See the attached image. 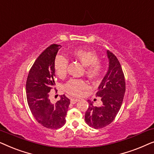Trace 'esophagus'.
Instances as JSON below:
<instances>
[{"instance_id": "obj_1", "label": "esophagus", "mask_w": 154, "mask_h": 154, "mask_svg": "<svg viewBox=\"0 0 154 154\" xmlns=\"http://www.w3.org/2000/svg\"><path fill=\"white\" fill-rule=\"evenodd\" d=\"M78 101H79V100H77V99H71V103L73 104H75Z\"/></svg>"}]
</instances>
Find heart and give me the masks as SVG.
<instances>
[{"mask_svg": "<svg viewBox=\"0 0 154 154\" xmlns=\"http://www.w3.org/2000/svg\"><path fill=\"white\" fill-rule=\"evenodd\" d=\"M71 57L85 65V72L91 80H97L102 74L104 65L98 60L95 52L90 50L77 48L71 53ZM69 61L64 56H58L54 62V70L59 76L62 78L66 75ZM88 88V83L84 79H70L64 84V90L71 96H80L83 90Z\"/></svg>", "mask_w": 154, "mask_h": 154, "instance_id": "1", "label": "heart"}]
</instances>
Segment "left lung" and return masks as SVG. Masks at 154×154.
Returning <instances> with one entry per match:
<instances>
[{"label": "left lung", "mask_w": 154, "mask_h": 154, "mask_svg": "<svg viewBox=\"0 0 154 154\" xmlns=\"http://www.w3.org/2000/svg\"><path fill=\"white\" fill-rule=\"evenodd\" d=\"M109 60L108 72L98 88L96 95L100 97L102 105L93 106L88 100L89 106L85 112V121L94 129L103 128L112 123L121 109L125 92V76L115 54L107 50Z\"/></svg>", "instance_id": "left-lung-1"}]
</instances>
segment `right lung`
<instances>
[{
  "label": "right lung",
  "mask_w": 154,
  "mask_h": 154,
  "mask_svg": "<svg viewBox=\"0 0 154 154\" xmlns=\"http://www.w3.org/2000/svg\"><path fill=\"white\" fill-rule=\"evenodd\" d=\"M62 46L52 44L40 54L29 70L26 83L28 105L35 119L43 127L58 129L66 123L70 100L64 94L55 104L50 102V92L55 85L54 60Z\"/></svg>",
  "instance_id": "1"
}]
</instances>
